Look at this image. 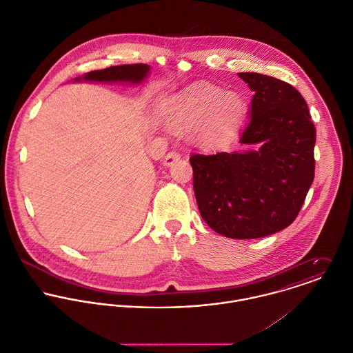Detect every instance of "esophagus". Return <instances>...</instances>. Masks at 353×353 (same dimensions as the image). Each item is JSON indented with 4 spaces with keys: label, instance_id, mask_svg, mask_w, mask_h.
Returning a JSON list of instances; mask_svg holds the SVG:
<instances>
[{
    "label": "esophagus",
    "instance_id": "1",
    "mask_svg": "<svg viewBox=\"0 0 353 353\" xmlns=\"http://www.w3.org/2000/svg\"><path fill=\"white\" fill-rule=\"evenodd\" d=\"M181 157V154L178 153V152L171 151L168 152L167 154H165V157H164V160H163V164L165 165V167H170L174 161H176L178 159Z\"/></svg>",
    "mask_w": 353,
    "mask_h": 353
}]
</instances>
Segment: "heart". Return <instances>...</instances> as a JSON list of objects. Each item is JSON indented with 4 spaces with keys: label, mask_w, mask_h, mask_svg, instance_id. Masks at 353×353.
Returning <instances> with one entry per match:
<instances>
[{
    "label": "heart",
    "mask_w": 353,
    "mask_h": 353,
    "mask_svg": "<svg viewBox=\"0 0 353 353\" xmlns=\"http://www.w3.org/2000/svg\"><path fill=\"white\" fill-rule=\"evenodd\" d=\"M246 111L245 101L235 92L199 84L182 94L171 105L167 121L179 132L195 128L192 137L203 147H216L241 125Z\"/></svg>",
    "instance_id": "b5f03b06"
}]
</instances>
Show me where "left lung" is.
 Masks as SVG:
<instances>
[{"label": "left lung", "mask_w": 353, "mask_h": 353, "mask_svg": "<svg viewBox=\"0 0 353 353\" xmlns=\"http://www.w3.org/2000/svg\"><path fill=\"white\" fill-rule=\"evenodd\" d=\"M252 91L242 145L258 150L196 153L193 188L205 223L231 239H256L296 219L314 181L315 126L291 84L259 73H238Z\"/></svg>", "instance_id": "8db88e82"}]
</instances>
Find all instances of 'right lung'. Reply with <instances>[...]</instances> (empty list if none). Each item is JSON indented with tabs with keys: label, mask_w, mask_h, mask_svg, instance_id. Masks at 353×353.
<instances>
[{
	"label": "right lung",
	"mask_w": 353,
	"mask_h": 353,
	"mask_svg": "<svg viewBox=\"0 0 353 353\" xmlns=\"http://www.w3.org/2000/svg\"><path fill=\"white\" fill-rule=\"evenodd\" d=\"M150 65L134 63V65H119L111 66L101 70H94L85 73L74 81H97V83H130L141 84L150 74Z\"/></svg>",
	"instance_id": "add662e5"
}]
</instances>
